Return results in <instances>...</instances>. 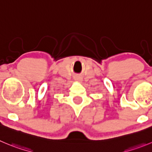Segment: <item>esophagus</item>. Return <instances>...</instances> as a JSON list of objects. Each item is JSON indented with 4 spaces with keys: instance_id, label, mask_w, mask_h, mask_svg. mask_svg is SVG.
I'll return each instance as SVG.
<instances>
[{
    "instance_id": "34e87169",
    "label": "esophagus",
    "mask_w": 152,
    "mask_h": 152,
    "mask_svg": "<svg viewBox=\"0 0 152 152\" xmlns=\"http://www.w3.org/2000/svg\"><path fill=\"white\" fill-rule=\"evenodd\" d=\"M75 80H76V81H81V79H80V78L76 77V78H75Z\"/></svg>"
}]
</instances>
